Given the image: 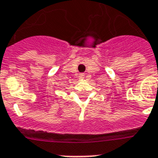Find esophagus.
<instances>
[{"mask_svg": "<svg viewBox=\"0 0 158 158\" xmlns=\"http://www.w3.org/2000/svg\"><path fill=\"white\" fill-rule=\"evenodd\" d=\"M84 76H85V75H84V74H79V78L80 79H84Z\"/></svg>", "mask_w": 158, "mask_h": 158, "instance_id": "1", "label": "esophagus"}]
</instances>
